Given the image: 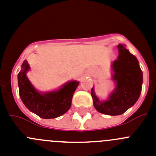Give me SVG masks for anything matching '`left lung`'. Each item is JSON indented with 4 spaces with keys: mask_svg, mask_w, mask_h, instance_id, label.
Here are the masks:
<instances>
[{
    "mask_svg": "<svg viewBox=\"0 0 156 156\" xmlns=\"http://www.w3.org/2000/svg\"><path fill=\"white\" fill-rule=\"evenodd\" d=\"M117 48L118 59L113 63V78L116 82L114 92L107 101L100 102L94 93L93 88L91 90L96 110L110 116L122 114L134 106L140 96L143 81L142 71L137 58L123 45L119 44Z\"/></svg>",
    "mask_w": 156,
    "mask_h": 156,
    "instance_id": "left-lung-1",
    "label": "left lung"
}]
</instances>
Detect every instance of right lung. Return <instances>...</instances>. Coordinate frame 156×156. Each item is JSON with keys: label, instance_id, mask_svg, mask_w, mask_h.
Segmentation results:
<instances>
[{"label": "right lung", "instance_id": "obj_1", "mask_svg": "<svg viewBox=\"0 0 156 156\" xmlns=\"http://www.w3.org/2000/svg\"><path fill=\"white\" fill-rule=\"evenodd\" d=\"M29 69L27 61H25L18 75L19 95L25 106L43 119L55 118L68 111L71 106L73 94L79 84L78 81L68 82L57 92L41 94L36 91L26 77Z\"/></svg>", "mask_w": 156, "mask_h": 156}]
</instances>
